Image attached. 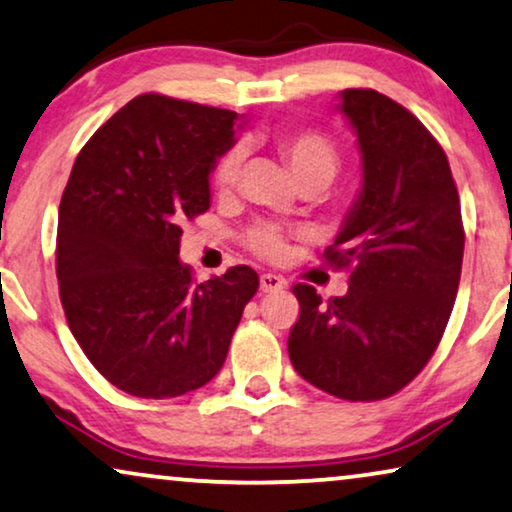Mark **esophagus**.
I'll return each mask as SVG.
<instances>
[{
  "label": "esophagus",
  "instance_id": "obj_1",
  "mask_svg": "<svg viewBox=\"0 0 512 512\" xmlns=\"http://www.w3.org/2000/svg\"><path fill=\"white\" fill-rule=\"evenodd\" d=\"M261 289L265 293L282 291L284 289V279L279 275H272V272H263V275H261Z\"/></svg>",
  "mask_w": 512,
  "mask_h": 512
}]
</instances>
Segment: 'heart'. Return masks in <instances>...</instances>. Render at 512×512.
Here are the masks:
<instances>
[{"label":"heart","instance_id":"b5f03b06","mask_svg":"<svg viewBox=\"0 0 512 512\" xmlns=\"http://www.w3.org/2000/svg\"><path fill=\"white\" fill-rule=\"evenodd\" d=\"M279 153L289 165L293 179L298 186H317L326 188L331 181L338 177L340 172V151L335 144L321 132H291L277 139ZM242 170V149L235 146L223 153L219 163L214 167V186L216 191L226 193L237 184ZM247 244L254 254L263 258H282L286 251V235L282 228L272 226V223H263L249 230Z\"/></svg>","mask_w":512,"mask_h":512}]
</instances>
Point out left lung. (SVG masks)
<instances>
[{
  "label": "left lung",
  "instance_id": "obj_1",
  "mask_svg": "<svg viewBox=\"0 0 512 512\" xmlns=\"http://www.w3.org/2000/svg\"><path fill=\"white\" fill-rule=\"evenodd\" d=\"M359 139L363 184L324 258L349 270L345 296L296 284L289 333L298 375L345 401H382L436 352L457 298L464 223L443 146L408 109L370 88L340 93Z\"/></svg>",
  "mask_w": 512,
  "mask_h": 512
}]
</instances>
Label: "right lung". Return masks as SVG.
I'll return each instance as SVG.
<instances>
[{
    "instance_id": "right-lung-1",
    "label": "right lung",
    "mask_w": 512,
    "mask_h": 512,
    "mask_svg": "<svg viewBox=\"0 0 512 512\" xmlns=\"http://www.w3.org/2000/svg\"><path fill=\"white\" fill-rule=\"evenodd\" d=\"M228 109L139 95L83 146L60 200L58 272L69 331L125 394L174 398L226 361L258 275L205 284L179 261L181 226L209 209V174L235 144Z\"/></svg>"
}]
</instances>
